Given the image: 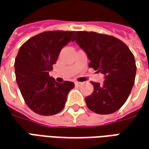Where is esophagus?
Wrapping results in <instances>:
<instances>
[{"label": "esophagus", "mask_w": 149, "mask_h": 149, "mask_svg": "<svg viewBox=\"0 0 149 149\" xmlns=\"http://www.w3.org/2000/svg\"><path fill=\"white\" fill-rule=\"evenodd\" d=\"M74 84H75V85H76V86H80V85L82 84V83H80V82H75Z\"/></svg>", "instance_id": "esophagus-1"}]
</instances>
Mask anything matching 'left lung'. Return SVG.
<instances>
[{"label": "left lung", "mask_w": 149, "mask_h": 149, "mask_svg": "<svg viewBox=\"0 0 149 149\" xmlns=\"http://www.w3.org/2000/svg\"><path fill=\"white\" fill-rule=\"evenodd\" d=\"M72 41H76L87 53L89 67L104 74L102 84L91 82L94 91L85 97L88 109L99 114L118 110L135 83L136 65L133 53L119 39L93 31H76Z\"/></svg>", "instance_id": "left-lung-1"}]
</instances>
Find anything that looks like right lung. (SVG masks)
Wrapping results in <instances>:
<instances>
[{"instance_id": "obj_1", "label": "right lung", "mask_w": 149, "mask_h": 149, "mask_svg": "<svg viewBox=\"0 0 149 149\" xmlns=\"http://www.w3.org/2000/svg\"><path fill=\"white\" fill-rule=\"evenodd\" d=\"M74 31H45L30 38L15 58L16 81L27 106L40 115L61 112L74 83H57L49 73L62 48L72 40Z\"/></svg>"}]
</instances>
